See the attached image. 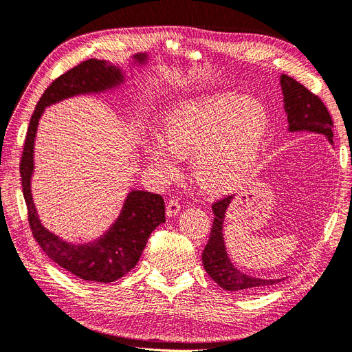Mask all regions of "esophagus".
I'll use <instances>...</instances> for the list:
<instances>
[{"instance_id": "esophagus-1", "label": "esophagus", "mask_w": 352, "mask_h": 352, "mask_svg": "<svg viewBox=\"0 0 352 352\" xmlns=\"http://www.w3.org/2000/svg\"><path fill=\"white\" fill-rule=\"evenodd\" d=\"M179 210H180V204H179L177 199H170V201L167 202V205H166V214H167L168 217L177 215Z\"/></svg>"}]
</instances>
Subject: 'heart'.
Listing matches in <instances>:
<instances>
[{
	"label": "heart",
	"mask_w": 352,
	"mask_h": 352,
	"mask_svg": "<svg viewBox=\"0 0 352 352\" xmlns=\"http://www.w3.org/2000/svg\"><path fill=\"white\" fill-rule=\"evenodd\" d=\"M269 116L252 98L217 95L173 107L162 121V137L146 146L150 162L166 175L176 172V156H193L199 184L210 190L240 180L254 164Z\"/></svg>",
	"instance_id": "b5f03b06"
}]
</instances>
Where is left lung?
Here are the masks:
<instances>
[{"instance_id": "obj_1", "label": "left lung", "mask_w": 352, "mask_h": 352, "mask_svg": "<svg viewBox=\"0 0 352 352\" xmlns=\"http://www.w3.org/2000/svg\"><path fill=\"white\" fill-rule=\"evenodd\" d=\"M282 89L285 95V108L287 112L289 130L290 131H315L327 135L331 143L333 137V121L329 114L328 108L322 102L320 98L314 92L309 91L305 85L296 79L287 75L280 78ZM232 196L225 198L212 204L214 210V223L210 228V235L208 244L202 252V261L209 277L225 290L240 292V293H252L264 290L276 283L282 282V278L277 280H265L258 277H251L240 270H236L230 261L227 251L223 245V234H222V222Z\"/></svg>"}]
</instances>
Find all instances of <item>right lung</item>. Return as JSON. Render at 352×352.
<instances>
[{
	"label": "right lung",
	"instance_id": "1",
	"mask_svg": "<svg viewBox=\"0 0 352 352\" xmlns=\"http://www.w3.org/2000/svg\"><path fill=\"white\" fill-rule=\"evenodd\" d=\"M144 56L137 54L135 59L142 62ZM122 79L124 76L117 66L98 59L80 62L56 78L36 105L20 160L23 195L33 236L50 260L87 282H116L133 269L142 257L150 234L166 219L164 201L159 193L131 190L118 219L100 240L79 245L66 243L40 223L33 204L30 177L33 173L34 137L45 107L78 94L105 91L120 85Z\"/></svg>",
	"mask_w": 352,
	"mask_h": 352
}]
</instances>
